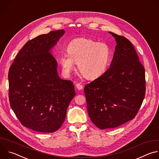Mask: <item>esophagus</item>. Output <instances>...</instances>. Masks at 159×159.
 <instances>
[{
  "label": "esophagus",
  "mask_w": 159,
  "mask_h": 159,
  "mask_svg": "<svg viewBox=\"0 0 159 159\" xmlns=\"http://www.w3.org/2000/svg\"><path fill=\"white\" fill-rule=\"evenodd\" d=\"M76 87L78 90H82L83 89V86L80 84H76Z\"/></svg>",
  "instance_id": "34e87169"
}]
</instances>
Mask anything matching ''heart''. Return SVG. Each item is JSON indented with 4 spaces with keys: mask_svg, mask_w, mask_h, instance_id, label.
I'll use <instances>...</instances> for the list:
<instances>
[{
    "mask_svg": "<svg viewBox=\"0 0 159 159\" xmlns=\"http://www.w3.org/2000/svg\"><path fill=\"white\" fill-rule=\"evenodd\" d=\"M62 53L60 62L66 74H70L75 63L80 74L87 79H95L106 70L110 61L111 49L105 42L90 38H79L72 40Z\"/></svg>",
    "mask_w": 159,
    "mask_h": 159,
    "instance_id": "1",
    "label": "heart"
}]
</instances>
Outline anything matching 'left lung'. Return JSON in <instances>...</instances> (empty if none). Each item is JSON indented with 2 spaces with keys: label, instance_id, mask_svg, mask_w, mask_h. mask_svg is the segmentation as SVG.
I'll use <instances>...</instances> for the list:
<instances>
[{
  "label": "left lung",
  "instance_id": "1",
  "mask_svg": "<svg viewBox=\"0 0 159 159\" xmlns=\"http://www.w3.org/2000/svg\"><path fill=\"white\" fill-rule=\"evenodd\" d=\"M109 33L117 43L109 69L84 87L89 116L102 129L133 120L145 94V69L133 44L124 36Z\"/></svg>",
  "mask_w": 159,
  "mask_h": 159
}]
</instances>
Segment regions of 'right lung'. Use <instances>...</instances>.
I'll list each match as a JSON object with an SVG mask.
<instances>
[{
    "mask_svg": "<svg viewBox=\"0 0 159 159\" xmlns=\"http://www.w3.org/2000/svg\"><path fill=\"white\" fill-rule=\"evenodd\" d=\"M63 30L28 41L16 57L9 74L10 105L24 126L41 133L58 130L75 96L70 80L61 79L51 54Z\"/></svg>",
    "mask_w": 159,
    "mask_h": 159,
    "instance_id": "add662e5",
    "label": "right lung"
}]
</instances>
